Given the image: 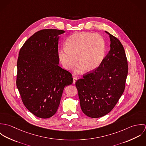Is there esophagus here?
<instances>
[{"instance_id": "34e87169", "label": "esophagus", "mask_w": 146, "mask_h": 146, "mask_svg": "<svg viewBox=\"0 0 146 146\" xmlns=\"http://www.w3.org/2000/svg\"><path fill=\"white\" fill-rule=\"evenodd\" d=\"M77 80H78V78H77L76 77H75V76H74V77H73V83H75V82H76V81Z\"/></svg>"}]
</instances>
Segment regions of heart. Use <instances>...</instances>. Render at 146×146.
Wrapping results in <instances>:
<instances>
[{
    "instance_id": "heart-1",
    "label": "heart",
    "mask_w": 146,
    "mask_h": 146,
    "mask_svg": "<svg viewBox=\"0 0 146 146\" xmlns=\"http://www.w3.org/2000/svg\"><path fill=\"white\" fill-rule=\"evenodd\" d=\"M106 42L104 38L89 33H76L71 35L58 52V57L64 67L72 68L78 61L80 64L76 73H82L88 68L92 70L97 68L104 60Z\"/></svg>"
}]
</instances>
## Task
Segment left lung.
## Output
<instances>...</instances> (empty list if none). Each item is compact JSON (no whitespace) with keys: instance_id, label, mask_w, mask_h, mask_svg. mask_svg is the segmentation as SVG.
Listing matches in <instances>:
<instances>
[{"instance_id":"left-lung-1","label":"left lung","mask_w":146,"mask_h":146,"mask_svg":"<svg viewBox=\"0 0 146 146\" xmlns=\"http://www.w3.org/2000/svg\"><path fill=\"white\" fill-rule=\"evenodd\" d=\"M106 33L110 35L111 48L104 60L75 83L82 110L92 118L104 116L114 108L124 91L128 72L122 44L117 38Z\"/></svg>"}]
</instances>
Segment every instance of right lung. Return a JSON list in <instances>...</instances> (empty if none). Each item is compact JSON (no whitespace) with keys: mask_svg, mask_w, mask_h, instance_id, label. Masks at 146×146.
Instances as JSON below:
<instances>
[{"mask_svg":"<svg viewBox=\"0 0 146 146\" xmlns=\"http://www.w3.org/2000/svg\"><path fill=\"white\" fill-rule=\"evenodd\" d=\"M64 31L43 29L21 47L17 60L16 85L26 108L36 116H53L60 104L64 86L72 75L58 66L59 35Z\"/></svg>","mask_w":146,"mask_h":146,"instance_id":"1","label":"right lung"}]
</instances>
